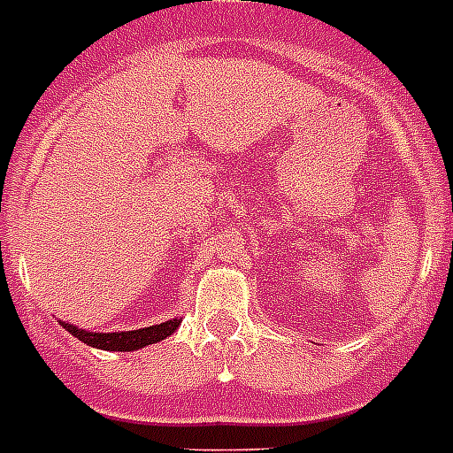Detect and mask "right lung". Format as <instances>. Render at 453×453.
Returning a JSON list of instances; mask_svg holds the SVG:
<instances>
[{"label":"right lung","instance_id":"add662e5","mask_svg":"<svg viewBox=\"0 0 453 453\" xmlns=\"http://www.w3.org/2000/svg\"><path fill=\"white\" fill-rule=\"evenodd\" d=\"M182 323V318H170L161 325H150V327L140 329H128V332H90V329H81L72 323H63V329H67L74 339L83 342L86 346H93V349L100 350H119V353H130V350L144 349L150 343L164 342L165 336H170L173 332H177Z\"/></svg>","mask_w":453,"mask_h":453}]
</instances>
